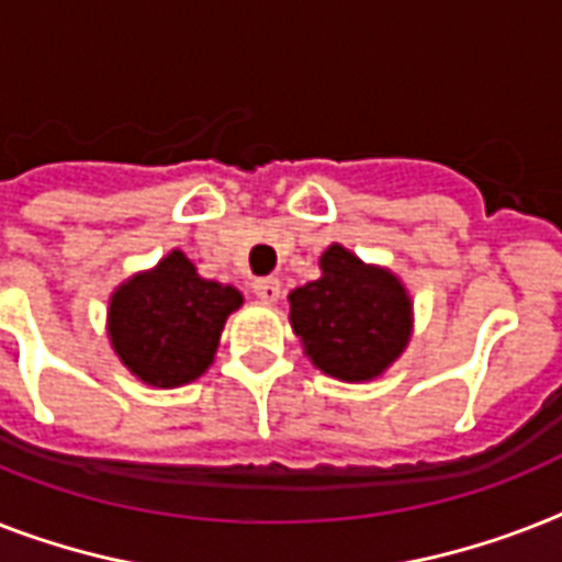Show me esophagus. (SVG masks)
<instances>
[{"mask_svg":"<svg viewBox=\"0 0 562 562\" xmlns=\"http://www.w3.org/2000/svg\"><path fill=\"white\" fill-rule=\"evenodd\" d=\"M250 289H254V294H257L262 303H277V296H280L282 285L277 277H262V280L250 282Z\"/></svg>","mask_w":562,"mask_h":562,"instance_id":"obj_1","label":"esophagus"}]
</instances>
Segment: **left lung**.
<instances>
[{
  "mask_svg": "<svg viewBox=\"0 0 562 562\" xmlns=\"http://www.w3.org/2000/svg\"><path fill=\"white\" fill-rule=\"evenodd\" d=\"M323 277L289 294L291 326L321 372L340 381L378 378L409 340V296L384 268L340 245L323 254Z\"/></svg>",
  "mask_w": 562,
  "mask_h": 562,
  "instance_id": "8db88e82",
  "label": "left lung"
}]
</instances>
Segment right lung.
<instances>
[{"label": "right lung", "mask_w": 562, "mask_h": 562, "mask_svg": "<svg viewBox=\"0 0 562 562\" xmlns=\"http://www.w3.org/2000/svg\"><path fill=\"white\" fill-rule=\"evenodd\" d=\"M241 294L202 280L193 262L172 250L158 268L138 273L115 291L109 337L117 358L153 386L190 384L210 367L227 314Z\"/></svg>", "instance_id": "right-lung-1"}]
</instances>
